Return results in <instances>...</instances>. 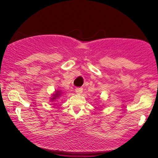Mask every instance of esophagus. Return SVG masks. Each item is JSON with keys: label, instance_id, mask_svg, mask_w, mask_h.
I'll return each instance as SVG.
<instances>
[{"label": "esophagus", "instance_id": "esophagus-1", "mask_svg": "<svg viewBox=\"0 0 158 158\" xmlns=\"http://www.w3.org/2000/svg\"><path fill=\"white\" fill-rule=\"evenodd\" d=\"M82 90H83V89L81 88H77L75 89L76 93H77V94H81V93H82Z\"/></svg>", "mask_w": 158, "mask_h": 158}]
</instances>
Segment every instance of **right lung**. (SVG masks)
Wrapping results in <instances>:
<instances>
[{"label": "right lung", "mask_w": 158, "mask_h": 158, "mask_svg": "<svg viewBox=\"0 0 158 158\" xmlns=\"http://www.w3.org/2000/svg\"><path fill=\"white\" fill-rule=\"evenodd\" d=\"M64 94V92L63 91V90H56L55 91H54V93L52 94L51 97H50V101L51 102H56V101H57L56 99H59L61 97H62L63 95Z\"/></svg>", "instance_id": "obj_1"}]
</instances>
